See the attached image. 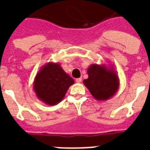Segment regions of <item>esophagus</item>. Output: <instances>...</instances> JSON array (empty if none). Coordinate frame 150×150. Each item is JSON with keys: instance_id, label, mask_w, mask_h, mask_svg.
Listing matches in <instances>:
<instances>
[{"instance_id": "esophagus-1", "label": "esophagus", "mask_w": 150, "mask_h": 150, "mask_svg": "<svg viewBox=\"0 0 150 150\" xmlns=\"http://www.w3.org/2000/svg\"><path fill=\"white\" fill-rule=\"evenodd\" d=\"M75 82H77V83H80V82H82V78H79V79H75Z\"/></svg>"}]
</instances>
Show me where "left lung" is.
Instances as JSON below:
<instances>
[{"instance_id": "1", "label": "left lung", "mask_w": 150, "mask_h": 150, "mask_svg": "<svg viewBox=\"0 0 150 150\" xmlns=\"http://www.w3.org/2000/svg\"><path fill=\"white\" fill-rule=\"evenodd\" d=\"M88 79L83 84L91 95L99 101H106L118 91L120 80L114 65L93 64L87 69Z\"/></svg>"}]
</instances>
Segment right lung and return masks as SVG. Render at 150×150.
Returning <instances> with one entry per match:
<instances>
[{
	"label": "right lung",
	"instance_id": "obj_1",
	"mask_svg": "<svg viewBox=\"0 0 150 150\" xmlns=\"http://www.w3.org/2000/svg\"><path fill=\"white\" fill-rule=\"evenodd\" d=\"M74 83V79L58 62L50 61L42 66L36 73L33 88L39 100L49 106H54L63 100Z\"/></svg>",
	"mask_w": 150,
	"mask_h": 150
}]
</instances>
